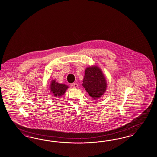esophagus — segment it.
I'll use <instances>...</instances> for the list:
<instances>
[{"instance_id":"obj_1","label":"esophagus","mask_w":157,"mask_h":157,"mask_svg":"<svg viewBox=\"0 0 157 157\" xmlns=\"http://www.w3.org/2000/svg\"><path fill=\"white\" fill-rule=\"evenodd\" d=\"M71 86H73L74 88H77L78 87V84L77 83H73L71 84Z\"/></svg>"}]
</instances>
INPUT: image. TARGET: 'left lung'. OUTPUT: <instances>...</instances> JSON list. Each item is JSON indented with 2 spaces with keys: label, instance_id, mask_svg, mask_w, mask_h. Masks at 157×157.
I'll use <instances>...</instances> for the list:
<instances>
[{
  "label": "left lung",
  "instance_id": "left-lung-1",
  "mask_svg": "<svg viewBox=\"0 0 157 157\" xmlns=\"http://www.w3.org/2000/svg\"><path fill=\"white\" fill-rule=\"evenodd\" d=\"M82 86L89 95L98 99L103 95L107 89V82L101 70L93 66L85 70Z\"/></svg>",
  "mask_w": 157,
  "mask_h": 157
}]
</instances>
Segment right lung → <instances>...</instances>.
<instances>
[{
  "label": "right lung",
  "instance_id": "obj_1",
  "mask_svg": "<svg viewBox=\"0 0 157 157\" xmlns=\"http://www.w3.org/2000/svg\"><path fill=\"white\" fill-rule=\"evenodd\" d=\"M69 88L68 86L64 84H60L56 82V80H52L50 85V92L54 97H60L63 95L66 90Z\"/></svg>",
  "mask_w": 157,
  "mask_h": 157
}]
</instances>
